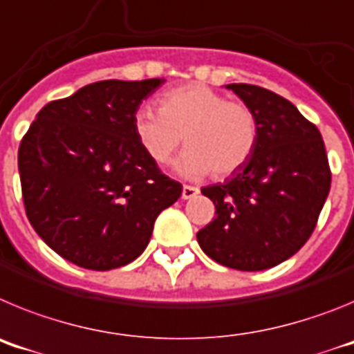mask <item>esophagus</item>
<instances>
[{
  "label": "esophagus",
  "instance_id": "esophagus-1",
  "mask_svg": "<svg viewBox=\"0 0 354 354\" xmlns=\"http://www.w3.org/2000/svg\"><path fill=\"white\" fill-rule=\"evenodd\" d=\"M200 193L198 187L195 186H183V200H189V198H195L196 195Z\"/></svg>",
  "mask_w": 354,
  "mask_h": 354
}]
</instances>
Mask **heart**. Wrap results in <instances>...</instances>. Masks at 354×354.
I'll return each instance as SVG.
<instances>
[{"instance_id":"heart-1","label":"heart","mask_w":354,"mask_h":354,"mask_svg":"<svg viewBox=\"0 0 354 354\" xmlns=\"http://www.w3.org/2000/svg\"><path fill=\"white\" fill-rule=\"evenodd\" d=\"M134 134L149 158L167 162L180 143L187 150L175 170L187 179H202L211 171L227 177L239 170L257 147V118L248 106L227 101L205 84L179 86L159 99V111L150 106L136 109Z\"/></svg>"}]
</instances>
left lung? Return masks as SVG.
<instances>
[{
  "label": "left lung",
  "mask_w": 354,
  "mask_h": 354,
  "mask_svg": "<svg viewBox=\"0 0 354 354\" xmlns=\"http://www.w3.org/2000/svg\"><path fill=\"white\" fill-rule=\"evenodd\" d=\"M257 118L252 158L230 177L202 187L216 218L198 230L212 261L239 271H262L287 261L314 232L330 193L323 136L298 108L255 84H225Z\"/></svg>",
  "instance_id": "left-lung-1"
}]
</instances>
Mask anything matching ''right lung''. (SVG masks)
I'll use <instances>...</instances> for the list:
<instances>
[{"instance_id": "1", "label": "right lung", "mask_w": 354, "mask_h": 354, "mask_svg": "<svg viewBox=\"0 0 354 354\" xmlns=\"http://www.w3.org/2000/svg\"><path fill=\"white\" fill-rule=\"evenodd\" d=\"M167 80H106L44 106L19 147L30 223L72 264L108 271L140 257L183 193L140 145L133 117Z\"/></svg>"}]
</instances>
